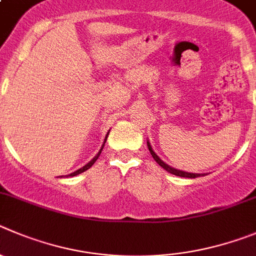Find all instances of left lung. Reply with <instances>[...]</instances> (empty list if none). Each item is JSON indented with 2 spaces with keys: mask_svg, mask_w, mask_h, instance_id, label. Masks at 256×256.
Segmentation results:
<instances>
[{
  "mask_svg": "<svg viewBox=\"0 0 256 256\" xmlns=\"http://www.w3.org/2000/svg\"><path fill=\"white\" fill-rule=\"evenodd\" d=\"M147 147H148V150H150V152H151V154H152V157H154V160L156 161L157 164H158V165L161 166V168H165L166 171H168V172H170V174H172V175H176V176H182V178H190V179H194V178H198V176H203V174H193V172H185V171H182V170H176V168H171V166H168V164H165L164 162L162 160H161L160 157L157 156L156 154H154V150H152V147H151V144H150V142L148 140H147Z\"/></svg>",
  "mask_w": 256,
  "mask_h": 256,
  "instance_id": "1",
  "label": "left lung"
}]
</instances>
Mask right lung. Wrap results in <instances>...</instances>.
<instances>
[{"label":"right lung","instance_id":"1","mask_svg":"<svg viewBox=\"0 0 256 256\" xmlns=\"http://www.w3.org/2000/svg\"><path fill=\"white\" fill-rule=\"evenodd\" d=\"M108 134H109V133H108ZM108 134H106V137H105V140H104V144H102V148H100V151H99V154H96L95 157H94L92 160L90 161V162L88 164V165H85L84 166V168H78V170L77 171H74V172H72V174H70V175H66V176H76V175H78V174H81V172H84V171H86L88 170V168H90L91 166L94 165V162H95L96 160H98V158H99V156H100V154H102V148H104V144H105V142H106V138H108Z\"/></svg>","mask_w":256,"mask_h":256}]
</instances>
